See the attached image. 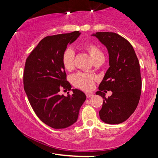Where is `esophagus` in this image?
<instances>
[{"label":"esophagus","mask_w":158,"mask_h":158,"mask_svg":"<svg viewBox=\"0 0 158 158\" xmlns=\"http://www.w3.org/2000/svg\"><path fill=\"white\" fill-rule=\"evenodd\" d=\"M93 93H86V97H87L88 98H91V97H93Z\"/></svg>","instance_id":"esophagus-1"}]
</instances>
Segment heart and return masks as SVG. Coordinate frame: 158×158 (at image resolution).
Returning a JSON list of instances; mask_svg holds the SVG:
<instances>
[{
    "label": "heart",
    "instance_id": "b5f03b06",
    "mask_svg": "<svg viewBox=\"0 0 158 158\" xmlns=\"http://www.w3.org/2000/svg\"><path fill=\"white\" fill-rule=\"evenodd\" d=\"M85 49L89 53L92 60L94 61L104 58V54L100 48L94 44H87L85 45ZM63 64L65 68L68 70H70L74 67V52L72 48H67L64 51L63 54ZM95 77L93 74L78 73L74 74L73 77V82L75 86L79 89L89 90L92 89L94 85Z\"/></svg>",
    "mask_w": 158,
    "mask_h": 158
}]
</instances>
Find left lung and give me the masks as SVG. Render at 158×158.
Masks as SVG:
<instances>
[{
  "mask_svg": "<svg viewBox=\"0 0 158 158\" xmlns=\"http://www.w3.org/2000/svg\"><path fill=\"white\" fill-rule=\"evenodd\" d=\"M92 35L105 45L109 53V68L96 92L104 99L99 115L106 123H121L134 113L139 102V63L132 45L120 35L98 32ZM107 90H111L112 95L106 98L104 93Z\"/></svg>",
  "mask_w": 158,
  "mask_h": 158,
  "instance_id": "left-lung-1",
  "label": "left lung"
}]
</instances>
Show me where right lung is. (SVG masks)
Masks as SVG:
<instances>
[{
	"instance_id": "1",
	"label": "right lung",
	"mask_w": 158,
	"mask_h": 158,
	"mask_svg": "<svg viewBox=\"0 0 158 158\" xmlns=\"http://www.w3.org/2000/svg\"><path fill=\"white\" fill-rule=\"evenodd\" d=\"M80 34L74 31L44 37L26 61L23 88L29 102L37 117L54 129H63L76 123L86 99L79 89H73V95L67 97L59 94L60 87L69 90L72 88L66 81L63 52Z\"/></svg>"
}]
</instances>
